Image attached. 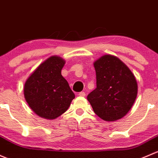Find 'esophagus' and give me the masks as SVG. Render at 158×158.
<instances>
[{"instance_id": "esophagus-1", "label": "esophagus", "mask_w": 158, "mask_h": 158, "mask_svg": "<svg viewBox=\"0 0 158 158\" xmlns=\"http://www.w3.org/2000/svg\"><path fill=\"white\" fill-rule=\"evenodd\" d=\"M78 96H80V97H85L86 94L84 92H81L78 94Z\"/></svg>"}]
</instances>
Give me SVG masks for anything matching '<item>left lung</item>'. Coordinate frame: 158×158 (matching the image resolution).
Segmentation results:
<instances>
[{"mask_svg":"<svg viewBox=\"0 0 158 158\" xmlns=\"http://www.w3.org/2000/svg\"><path fill=\"white\" fill-rule=\"evenodd\" d=\"M97 88L87 100L100 118L114 122L124 117L134 104L138 83L131 70L116 56L104 55L94 62Z\"/></svg>","mask_w":158,"mask_h":158,"instance_id":"8db88e82","label":"left lung"}]
</instances>
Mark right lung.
<instances>
[{
    "instance_id": "add662e5",
    "label": "right lung",
    "mask_w": 158,
    "mask_h": 158,
    "mask_svg": "<svg viewBox=\"0 0 158 158\" xmlns=\"http://www.w3.org/2000/svg\"><path fill=\"white\" fill-rule=\"evenodd\" d=\"M65 60L52 55L40 64L26 81L24 97L31 110L41 118L55 119L62 115L75 95L61 75Z\"/></svg>"
}]
</instances>
